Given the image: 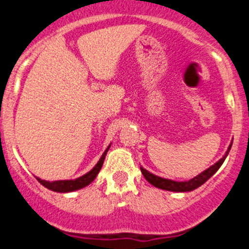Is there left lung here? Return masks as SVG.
Masks as SVG:
<instances>
[{"label": "left lung", "instance_id": "8db88e82", "mask_svg": "<svg viewBox=\"0 0 249 249\" xmlns=\"http://www.w3.org/2000/svg\"><path fill=\"white\" fill-rule=\"evenodd\" d=\"M231 146H232V144L230 145L227 152H226V155L223 156L221 160L217 161V162L214 163V165H212L211 167H208L207 170H205V171L201 172L200 175H197L196 178H191V180H189V181H181V182H178V181H172V180H169V178H159V176L151 174V172H149L147 170L142 169V167H140V170H141V172H142V175H144V178H146V180L149 181L152 186H155V187H158V189L166 190V191H174V192L192 191V190L197 189V187H200L201 185H203V183H205L208 178H211L212 175L216 174L217 170L221 167V165H222L223 161H225L226 156L228 155V152H230V150H231Z\"/></svg>", "mask_w": 249, "mask_h": 249}]
</instances>
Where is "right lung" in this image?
<instances>
[{"instance_id": "1", "label": "right lung", "mask_w": 249, "mask_h": 249, "mask_svg": "<svg viewBox=\"0 0 249 249\" xmlns=\"http://www.w3.org/2000/svg\"><path fill=\"white\" fill-rule=\"evenodd\" d=\"M109 147H110V145L107 147V150H105L104 154L102 155L100 160L98 161L97 165H95V166H94L93 169L88 172V174L83 175V176L75 178V180L52 181V182H49V181H46V180H41V178H37V180L39 181V182H41L44 187H47V189L52 190V191H55V192H71V191H75V190L83 189V187L88 186L89 183L94 180V178H97V175L99 174L100 169H102L105 155H107V152H108Z\"/></svg>"}]
</instances>
